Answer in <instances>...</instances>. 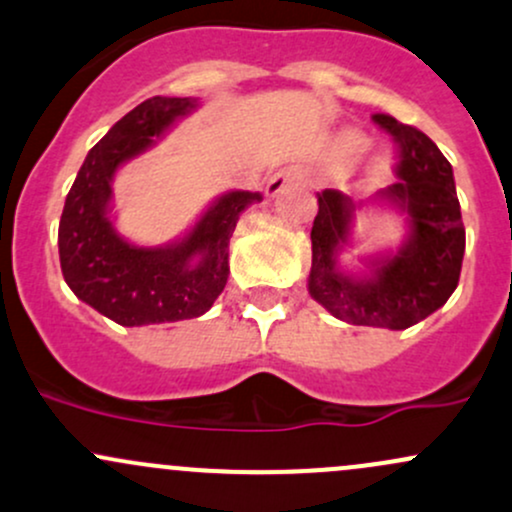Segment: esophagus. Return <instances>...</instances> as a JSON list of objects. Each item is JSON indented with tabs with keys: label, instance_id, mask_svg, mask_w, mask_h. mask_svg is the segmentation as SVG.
<instances>
[{
	"label": "esophagus",
	"instance_id": "esophagus-1",
	"mask_svg": "<svg viewBox=\"0 0 512 512\" xmlns=\"http://www.w3.org/2000/svg\"><path fill=\"white\" fill-rule=\"evenodd\" d=\"M294 182H299V172L294 167H284V170L274 172L272 179L267 182V196H277L282 194L286 187H291Z\"/></svg>",
	"mask_w": 512,
	"mask_h": 512
}]
</instances>
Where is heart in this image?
Here are the masks:
<instances>
[{
    "mask_svg": "<svg viewBox=\"0 0 512 512\" xmlns=\"http://www.w3.org/2000/svg\"><path fill=\"white\" fill-rule=\"evenodd\" d=\"M367 148H369V140L364 138L362 133H345L338 143L340 155L347 157V160H357L359 155H364V150Z\"/></svg>",
    "mask_w": 512,
    "mask_h": 512,
    "instance_id": "b5f03b06",
    "label": "heart"
}]
</instances>
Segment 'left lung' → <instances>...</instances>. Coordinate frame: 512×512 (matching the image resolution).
Here are the masks:
<instances>
[{"mask_svg": "<svg viewBox=\"0 0 512 512\" xmlns=\"http://www.w3.org/2000/svg\"><path fill=\"white\" fill-rule=\"evenodd\" d=\"M372 121L398 148V182L374 201L406 213L408 235L396 252L369 260L367 277L340 272L338 255L350 245L357 204L338 189H325L311 228L308 294L345 323L406 330L445 306L457 289L466 235L452 165L440 148L389 114H374Z\"/></svg>", "mask_w": 512, "mask_h": 512, "instance_id": "left-lung-1", "label": "left lung"}]
</instances>
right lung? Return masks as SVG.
<instances>
[{
	"mask_svg": "<svg viewBox=\"0 0 512 512\" xmlns=\"http://www.w3.org/2000/svg\"><path fill=\"white\" fill-rule=\"evenodd\" d=\"M194 109L196 99L189 97L145 99L89 150L65 199L58 228L65 282L77 299L126 328L204 316L228 282V243L240 213L262 201L257 192L218 196L172 245L138 247L116 233V170Z\"/></svg>",
	"mask_w": 512,
	"mask_h": 512,
	"instance_id": "add662e5",
	"label": "right lung"
}]
</instances>
